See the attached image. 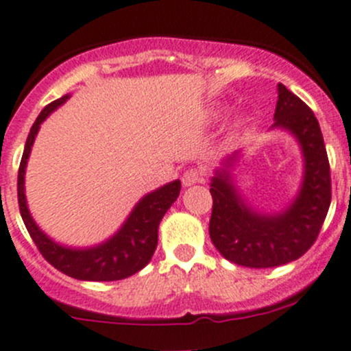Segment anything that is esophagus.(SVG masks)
<instances>
[{
  "mask_svg": "<svg viewBox=\"0 0 351 351\" xmlns=\"http://www.w3.org/2000/svg\"><path fill=\"white\" fill-rule=\"evenodd\" d=\"M204 176H206V172L202 171V169H197V167L187 169L182 176V186L189 187V186H192V184L202 182V180H204Z\"/></svg>",
  "mask_w": 351,
  "mask_h": 351,
  "instance_id": "34e87169",
  "label": "esophagus"
}]
</instances>
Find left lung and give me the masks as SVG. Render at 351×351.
<instances>
[{
	"instance_id": "8db88e82",
	"label": "left lung",
	"mask_w": 351,
	"mask_h": 351,
	"mask_svg": "<svg viewBox=\"0 0 351 351\" xmlns=\"http://www.w3.org/2000/svg\"><path fill=\"white\" fill-rule=\"evenodd\" d=\"M273 127L295 135L304 159L301 189L285 210L261 214L244 204L229 171L237 154L210 182V239L226 259L239 266L274 267L301 258L318 237L330 209V162L319 123L311 108L281 84Z\"/></svg>"
}]
</instances>
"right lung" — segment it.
<instances>
[{
	"mask_svg": "<svg viewBox=\"0 0 351 351\" xmlns=\"http://www.w3.org/2000/svg\"><path fill=\"white\" fill-rule=\"evenodd\" d=\"M70 95L48 104L40 112L38 119L33 123L28 138L25 144V152L21 157L20 169H18V204L23 222L28 229L29 236L35 241L36 247L45 259L62 271L66 276L82 281H117L129 278L132 274L138 273L142 267L152 258L157 247V232L159 224L167 213V209L176 202L180 192V180H174L160 189L144 195L137 206L132 209L130 216L123 222L122 228L115 232L110 239L93 247L85 250H73V247L62 246L50 239L33 221L26 206L25 197V169L28 162L32 145L38 134L41 122L47 119L55 108L65 104Z\"/></svg>",
	"mask_w": 351,
	"mask_h": 351,
	"instance_id": "1",
	"label": "right lung"
}]
</instances>
